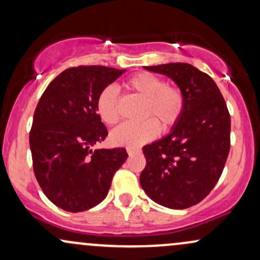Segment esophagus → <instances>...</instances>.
Returning <instances> with one entry per match:
<instances>
[{"label": "esophagus", "instance_id": "esophagus-1", "mask_svg": "<svg viewBox=\"0 0 260 260\" xmlns=\"http://www.w3.org/2000/svg\"><path fill=\"white\" fill-rule=\"evenodd\" d=\"M127 152H128V155H134V154H137V152H139V149L127 148Z\"/></svg>", "mask_w": 260, "mask_h": 260}]
</instances>
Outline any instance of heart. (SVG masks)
Segmentation results:
<instances>
[{"label":"heart","instance_id":"b5f03b06","mask_svg":"<svg viewBox=\"0 0 260 260\" xmlns=\"http://www.w3.org/2000/svg\"><path fill=\"white\" fill-rule=\"evenodd\" d=\"M124 86L145 100L144 116L155 118H148L142 123H123L115 128L111 133V140L115 145L128 148L143 145L157 136L159 123L162 129L168 131L180 118L184 108L183 94L177 87L167 86L161 77L151 73H139L128 79ZM95 109L104 123H116L118 99L114 86H106L100 90L96 96Z\"/></svg>","mask_w":260,"mask_h":260}]
</instances>
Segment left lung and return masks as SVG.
Masks as SVG:
<instances>
[{"instance_id": "left-lung-1", "label": "left lung", "mask_w": 260, "mask_h": 260, "mask_svg": "<svg viewBox=\"0 0 260 260\" xmlns=\"http://www.w3.org/2000/svg\"><path fill=\"white\" fill-rule=\"evenodd\" d=\"M180 89V118L164 138L143 148L140 185L152 201L171 209L198 205L219 180L230 150V115L217 84L186 62L144 67Z\"/></svg>"}]
</instances>
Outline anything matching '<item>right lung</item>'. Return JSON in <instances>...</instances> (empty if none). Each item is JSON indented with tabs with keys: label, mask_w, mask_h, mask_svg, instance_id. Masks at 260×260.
Here are the masks:
<instances>
[{
	"label": "right lung",
	"mask_w": 260,
	"mask_h": 260,
	"mask_svg": "<svg viewBox=\"0 0 260 260\" xmlns=\"http://www.w3.org/2000/svg\"><path fill=\"white\" fill-rule=\"evenodd\" d=\"M124 71L100 65L67 69L36 106L30 131L34 172L47 199L64 211L76 213L102 202L127 160L124 148L93 150L108 136L96 96Z\"/></svg>",
	"instance_id": "obj_1"
}]
</instances>
